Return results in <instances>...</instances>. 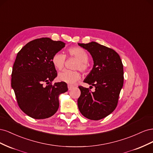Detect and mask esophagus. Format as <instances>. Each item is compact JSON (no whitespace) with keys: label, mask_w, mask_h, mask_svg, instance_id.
<instances>
[{"label":"esophagus","mask_w":153,"mask_h":153,"mask_svg":"<svg viewBox=\"0 0 153 153\" xmlns=\"http://www.w3.org/2000/svg\"><path fill=\"white\" fill-rule=\"evenodd\" d=\"M73 87H74V86H73V85H68V90H69V91L71 90Z\"/></svg>","instance_id":"esophagus-1"}]
</instances>
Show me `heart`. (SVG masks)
<instances>
[{
    "instance_id": "obj_1",
    "label": "heart",
    "mask_w": 153,
    "mask_h": 153,
    "mask_svg": "<svg viewBox=\"0 0 153 153\" xmlns=\"http://www.w3.org/2000/svg\"><path fill=\"white\" fill-rule=\"evenodd\" d=\"M68 52L69 55L75 57L78 59V61L74 66V68L80 69L82 72H85L87 69V62L89 59L86 51L82 48L75 47L69 48ZM52 61L55 68L61 70L65 64L66 55L61 52H57L53 55ZM80 73L76 70H64L58 75V78L60 81L65 82L68 84H75L80 79Z\"/></svg>"
}]
</instances>
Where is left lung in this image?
<instances>
[{"label": "left lung", "mask_w": 153, "mask_h": 153, "mask_svg": "<svg viewBox=\"0 0 153 153\" xmlns=\"http://www.w3.org/2000/svg\"><path fill=\"white\" fill-rule=\"evenodd\" d=\"M78 45L87 50L93 59V68L84 82L95 87L92 92L78 87L81 91L78 109L85 117L97 121L108 116L116 108L123 86V65L119 54L105 46L94 41Z\"/></svg>", "instance_id": "left-lung-1"}]
</instances>
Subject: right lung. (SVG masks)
I'll list each match as a JSON object with an SVG mask.
<instances>
[{
	"instance_id": "1",
	"label": "right lung",
	"mask_w": 153,
	"mask_h": 153,
	"mask_svg": "<svg viewBox=\"0 0 153 153\" xmlns=\"http://www.w3.org/2000/svg\"><path fill=\"white\" fill-rule=\"evenodd\" d=\"M65 45L49 38L36 39L17 53L11 74V87L18 106L32 118L52 116L59 108V94L68 90L65 82L51 84L57 76L52 57Z\"/></svg>"
}]
</instances>
